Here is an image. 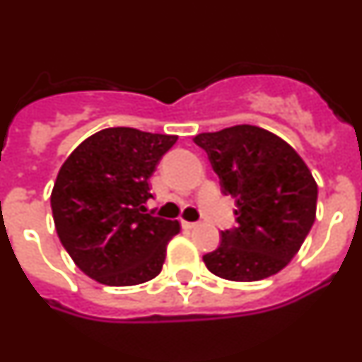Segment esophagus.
Here are the masks:
<instances>
[{
    "label": "esophagus",
    "mask_w": 362,
    "mask_h": 362,
    "mask_svg": "<svg viewBox=\"0 0 362 362\" xmlns=\"http://www.w3.org/2000/svg\"><path fill=\"white\" fill-rule=\"evenodd\" d=\"M181 225H183V228L192 230V228H196L197 223H192V221H181Z\"/></svg>",
    "instance_id": "1"
}]
</instances>
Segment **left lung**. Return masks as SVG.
<instances>
[{
    "instance_id": "left-lung-1",
    "label": "left lung",
    "mask_w": 362,
    "mask_h": 362,
    "mask_svg": "<svg viewBox=\"0 0 362 362\" xmlns=\"http://www.w3.org/2000/svg\"><path fill=\"white\" fill-rule=\"evenodd\" d=\"M194 143L209 153L225 196L235 199L238 226L203 261L221 279L252 283L283 270L305 243L317 209V183L299 153L254 124L204 132Z\"/></svg>"
}]
</instances>
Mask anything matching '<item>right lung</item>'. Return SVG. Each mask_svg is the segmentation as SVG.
<instances>
[{
    "label": "right lung",
    "mask_w": 362,
    "mask_h": 362,
    "mask_svg": "<svg viewBox=\"0 0 362 362\" xmlns=\"http://www.w3.org/2000/svg\"><path fill=\"white\" fill-rule=\"evenodd\" d=\"M177 136L114 127L70 153L50 196L65 250L86 276L108 286H134L161 272L179 221L145 214L148 179Z\"/></svg>",
    "instance_id": "add662e5"
}]
</instances>
